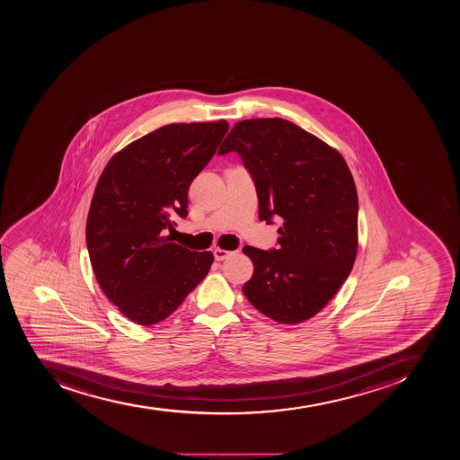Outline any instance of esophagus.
Returning a JSON list of instances; mask_svg holds the SVG:
<instances>
[{
    "label": "esophagus",
    "mask_w": 460,
    "mask_h": 460,
    "mask_svg": "<svg viewBox=\"0 0 460 460\" xmlns=\"http://www.w3.org/2000/svg\"><path fill=\"white\" fill-rule=\"evenodd\" d=\"M215 259L217 261H225V259H228L229 256H232V252H226V250H222V248H215Z\"/></svg>",
    "instance_id": "1"
}]
</instances>
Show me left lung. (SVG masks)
<instances>
[{"label": "left lung", "mask_w": 460, "mask_h": 460, "mask_svg": "<svg viewBox=\"0 0 460 460\" xmlns=\"http://www.w3.org/2000/svg\"><path fill=\"white\" fill-rule=\"evenodd\" d=\"M236 151L252 173L259 219L278 229V250L245 245L254 272L243 287L259 312L282 325L319 314L358 254V191L340 151L281 118L236 122L219 155Z\"/></svg>", "instance_id": "1"}]
</instances>
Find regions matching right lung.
Masks as SVG:
<instances>
[{"label": "right lung", "instance_id": "right-lung-1", "mask_svg": "<svg viewBox=\"0 0 460 460\" xmlns=\"http://www.w3.org/2000/svg\"><path fill=\"white\" fill-rule=\"evenodd\" d=\"M228 122L171 123L128 144L98 179L86 247L98 285L138 325L166 319L210 270L213 254L172 243L187 217L192 179L210 162Z\"/></svg>", "mask_w": 460, "mask_h": 460}]
</instances>
